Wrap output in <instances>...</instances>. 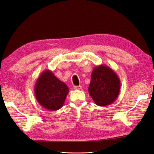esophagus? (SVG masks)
I'll list each match as a JSON object with an SVG mask.
<instances>
[{
    "mask_svg": "<svg viewBox=\"0 0 154 154\" xmlns=\"http://www.w3.org/2000/svg\"><path fill=\"white\" fill-rule=\"evenodd\" d=\"M74 89L75 90H81L82 89V87L81 86H74Z\"/></svg>",
    "mask_w": 154,
    "mask_h": 154,
    "instance_id": "34e87169",
    "label": "esophagus"
}]
</instances>
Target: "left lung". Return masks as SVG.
Here are the masks:
<instances>
[{
    "instance_id": "1",
    "label": "left lung",
    "mask_w": 154,
    "mask_h": 154,
    "mask_svg": "<svg viewBox=\"0 0 154 154\" xmlns=\"http://www.w3.org/2000/svg\"><path fill=\"white\" fill-rule=\"evenodd\" d=\"M120 88V79L112 68L105 65L94 68L88 91L96 105L105 106L113 103Z\"/></svg>"
}]
</instances>
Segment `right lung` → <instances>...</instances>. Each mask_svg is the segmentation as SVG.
Returning <instances> with one entry per match:
<instances>
[{
	"mask_svg": "<svg viewBox=\"0 0 154 154\" xmlns=\"http://www.w3.org/2000/svg\"><path fill=\"white\" fill-rule=\"evenodd\" d=\"M34 91L40 105L45 109L55 111L63 105L69 89L52 72L46 70L37 79Z\"/></svg>",
	"mask_w": 154,
	"mask_h": 154,
	"instance_id": "add662e5",
	"label": "right lung"
}]
</instances>
